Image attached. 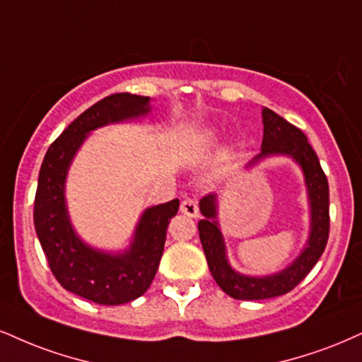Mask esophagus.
I'll list each match as a JSON object with an SVG mask.
<instances>
[{"mask_svg":"<svg viewBox=\"0 0 362 362\" xmlns=\"http://www.w3.org/2000/svg\"><path fill=\"white\" fill-rule=\"evenodd\" d=\"M180 211L182 214L189 216V217H197L199 214V202L192 197H185L180 204Z\"/></svg>","mask_w":362,"mask_h":362,"instance_id":"obj_1","label":"esophagus"}]
</instances>
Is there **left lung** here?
<instances>
[{"mask_svg": "<svg viewBox=\"0 0 362 362\" xmlns=\"http://www.w3.org/2000/svg\"><path fill=\"white\" fill-rule=\"evenodd\" d=\"M263 143L261 153L252 163L269 155H288L303 170L310 200V236L302 255L288 268L276 275L246 276L234 272L226 258V245L217 224L216 194H209L200 199V212L204 219L199 221V238L206 252L209 269L217 285L229 297L236 300H263L280 297L288 293L305 278L327 246L330 217H329V184L324 170L307 136L297 126L278 116L275 111L263 110Z\"/></svg>", "mask_w": 362, "mask_h": 362, "instance_id": "8db88e82", "label": "left lung"}]
</instances>
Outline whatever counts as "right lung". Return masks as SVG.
Instances as JSON below:
<instances>
[{
  "mask_svg": "<svg viewBox=\"0 0 362 362\" xmlns=\"http://www.w3.org/2000/svg\"><path fill=\"white\" fill-rule=\"evenodd\" d=\"M148 103L150 98L128 93L95 103L52 143L38 175L33 223L52 273L65 290L101 305L128 303L150 288L168 223L178 212V199L146 209L129 250L111 255L87 246L72 229L65 206V177L87 134L110 123L145 116L150 111Z\"/></svg>",
  "mask_w": 362,
  "mask_h": 362,
  "instance_id": "add662e5",
  "label": "right lung"
}]
</instances>
